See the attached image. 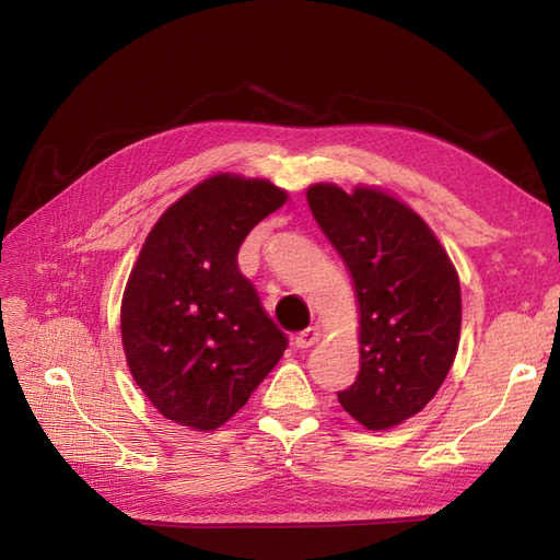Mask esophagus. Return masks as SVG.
<instances>
[{"label":"esophagus","instance_id":"34e87169","mask_svg":"<svg viewBox=\"0 0 560 560\" xmlns=\"http://www.w3.org/2000/svg\"><path fill=\"white\" fill-rule=\"evenodd\" d=\"M317 338H319V331L315 327H308V329H303V331H299L294 336V346L301 348V350L303 348H311V346L317 343Z\"/></svg>","mask_w":560,"mask_h":560}]
</instances>
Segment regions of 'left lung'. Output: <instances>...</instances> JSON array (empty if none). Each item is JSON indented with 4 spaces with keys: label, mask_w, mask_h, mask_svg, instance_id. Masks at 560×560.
Listing matches in <instances>:
<instances>
[{
    "label": "left lung",
    "mask_w": 560,
    "mask_h": 560,
    "mask_svg": "<svg viewBox=\"0 0 560 560\" xmlns=\"http://www.w3.org/2000/svg\"><path fill=\"white\" fill-rule=\"evenodd\" d=\"M306 198L360 301V374L338 401L366 430L399 425L425 409L453 366L460 280L430 226L397 198L336 184H315Z\"/></svg>",
    "instance_id": "obj_1"
}]
</instances>
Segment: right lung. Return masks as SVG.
<instances>
[{
	"mask_svg": "<svg viewBox=\"0 0 560 560\" xmlns=\"http://www.w3.org/2000/svg\"><path fill=\"white\" fill-rule=\"evenodd\" d=\"M287 194L268 179L214 175L147 235L121 303L135 383L179 425L214 430L238 413L287 348L241 273L238 249Z\"/></svg>",
	"mask_w": 560,
	"mask_h": 560,
	"instance_id": "right-lung-1",
	"label": "right lung"
}]
</instances>
